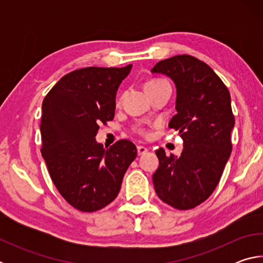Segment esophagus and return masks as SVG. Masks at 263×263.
<instances>
[{
	"instance_id": "34e87169",
	"label": "esophagus",
	"mask_w": 263,
	"mask_h": 263,
	"mask_svg": "<svg viewBox=\"0 0 263 263\" xmlns=\"http://www.w3.org/2000/svg\"><path fill=\"white\" fill-rule=\"evenodd\" d=\"M137 151H138V155H142V154H145L146 152H147V148L145 147V146H137Z\"/></svg>"
}]
</instances>
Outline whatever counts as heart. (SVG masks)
I'll return each mask as SVG.
<instances>
[{"instance_id":"b5f03b06","label":"heart","mask_w":263,"mask_h":263,"mask_svg":"<svg viewBox=\"0 0 263 263\" xmlns=\"http://www.w3.org/2000/svg\"><path fill=\"white\" fill-rule=\"evenodd\" d=\"M164 82H167V81H164V80H161V79L151 80V81L146 82L145 88H148V87H152V86H157V84H161V83H164ZM139 133H140V135H146V131L144 130V128H140Z\"/></svg>"}]
</instances>
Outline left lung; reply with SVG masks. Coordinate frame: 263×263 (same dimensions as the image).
Listing matches in <instances>:
<instances>
[{"instance_id":"1","label":"left lung","mask_w":263,"mask_h":263,"mask_svg":"<svg viewBox=\"0 0 263 263\" xmlns=\"http://www.w3.org/2000/svg\"><path fill=\"white\" fill-rule=\"evenodd\" d=\"M173 80L177 114L169 127L183 139L181 157L158 149L155 193L164 203L189 210L210 197L232 151L234 116L229 89L205 62L191 55L159 61L151 70Z\"/></svg>"}]
</instances>
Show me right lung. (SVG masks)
I'll return each mask as SVG.
<instances>
[{"instance_id":"1","label":"right lung","mask_w":263,"mask_h":263,"mask_svg":"<svg viewBox=\"0 0 263 263\" xmlns=\"http://www.w3.org/2000/svg\"><path fill=\"white\" fill-rule=\"evenodd\" d=\"M131 68L77 69L43 101L42 155L57 189L80 211H97L112 202L137 157L131 141L119 140L105 149L95 139L100 124L114 119L116 94Z\"/></svg>"}]
</instances>
